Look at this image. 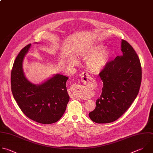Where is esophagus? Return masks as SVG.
<instances>
[{"instance_id":"obj_1","label":"esophagus","mask_w":153,"mask_h":153,"mask_svg":"<svg viewBox=\"0 0 153 153\" xmlns=\"http://www.w3.org/2000/svg\"><path fill=\"white\" fill-rule=\"evenodd\" d=\"M81 78H82V82L85 84L90 83L92 81V78L87 73H83L81 74ZM72 97L73 98H77V97L80 98V97L76 94H73L71 96V98H72Z\"/></svg>"}]
</instances>
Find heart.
Instances as JSON below:
<instances>
[{
    "instance_id": "obj_1",
    "label": "heart",
    "mask_w": 153,
    "mask_h": 153,
    "mask_svg": "<svg viewBox=\"0 0 153 153\" xmlns=\"http://www.w3.org/2000/svg\"><path fill=\"white\" fill-rule=\"evenodd\" d=\"M103 48L102 44H98L79 50V55L84 59H87L85 66L88 71L98 73L108 64L111 56V51L109 48L103 49ZM67 63L69 66H74L77 64L78 60L75 57H70L68 59Z\"/></svg>"
}]
</instances>
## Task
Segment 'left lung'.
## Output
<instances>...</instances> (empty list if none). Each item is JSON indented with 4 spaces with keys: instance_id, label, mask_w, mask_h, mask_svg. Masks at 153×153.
I'll list each match as a JSON object with an SVG mask.
<instances>
[{
    "instance_id": "1",
    "label": "left lung",
    "mask_w": 153,
    "mask_h": 153,
    "mask_svg": "<svg viewBox=\"0 0 153 153\" xmlns=\"http://www.w3.org/2000/svg\"><path fill=\"white\" fill-rule=\"evenodd\" d=\"M123 55L108 63L100 73L103 82L102 92L96 101L95 109L89 113L98 124L118 120L136 98L141 84L142 68L137 55L131 45L121 40Z\"/></svg>"
}]
</instances>
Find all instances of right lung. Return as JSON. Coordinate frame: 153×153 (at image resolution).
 <instances>
[{
  "label": "right lung",
  "instance_id": "1",
  "mask_svg": "<svg viewBox=\"0 0 153 153\" xmlns=\"http://www.w3.org/2000/svg\"><path fill=\"white\" fill-rule=\"evenodd\" d=\"M31 44H28L20 51L13 64L12 93L19 108L29 118L44 124L55 123L64 115L70 100L66 86L68 77L56 74L40 84L31 83L23 68L24 58Z\"/></svg>",
  "mask_w": 153,
  "mask_h": 153
}]
</instances>
